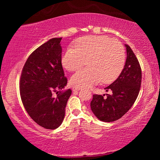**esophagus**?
<instances>
[{
	"label": "esophagus",
	"instance_id": "34e87169",
	"mask_svg": "<svg viewBox=\"0 0 160 160\" xmlns=\"http://www.w3.org/2000/svg\"><path fill=\"white\" fill-rule=\"evenodd\" d=\"M80 89H81L80 88H79V87H77V86L72 87V90H73V91H75V90H80Z\"/></svg>",
	"mask_w": 160,
	"mask_h": 160
}]
</instances>
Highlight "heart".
Returning a JSON list of instances; mask_svg holds the SVG:
<instances>
[{"instance_id": "heart-1", "label": "heart", "mask_w": 160, "mask_h": 160, "mask_svg": "<svg viewBox=\"0 0 160 160\" xmlns=\"http://www.w3.org/2000/svg\"><path fill=\"white\" fill-rule=\"evenodd\" d=\"M74 48H68L61 57L63 66L75 71L85 64L88 67L78 70L70 78V82L79 88H90L102 80L113 82L122 71L125 63L123 46L117 40L107 36L90 35L78 39Z\"/></svg>"}]
</instances>
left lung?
Returning <instances> with one entry per match:
<instances>
[{"mask_svg":"<svg viewBox=\"0 0 160 160\" xmlns=\"http://www.w3.org/2000/svg\"><path fill=\"white\" fill-rule=\"evenodd\" d=\"M125 66L120 75L104 89L112 91L107 97L94 94L90 102L91 109L100 121L113 122L121 118L133 105L138 95L142 80V71L138 60L128 44Z\"/></svg>","mask_w":160,"mask_h":160,"instance_id":"obj_1","label":"left lung"}]
</instances>
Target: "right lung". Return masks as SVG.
I'll list each match as a JSON object with an SVG mask.
<instances>
[{
	"instance_id": "right-lung-1",
	"label": "right lung",
	"mask_w": 160,
	"mask_h": 160,
	"mask_svg": "<svg viewBox=\"0 0 160 160\" xmlns=\"http://www.w3.org/2000/svg\"><path fill=\"white\" fill-rule=\"evenodd\" d=\"M62 38H53L29 56L20 80L22 102L29 116L38 125L53 130L61 125L72 91L66 86L61 64ZM56 92L55 98L52 94Z\"/></svg>"
}]
</instances>
